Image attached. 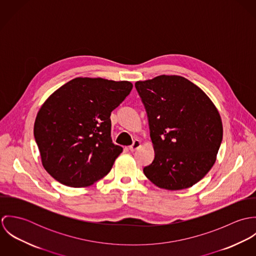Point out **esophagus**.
<instances>
[{
    "instance_id": "esophagus-1",
    "label": "esophagus",
    "mask_w": 256,
    "mask_h": 256,
    "mask_svg": "<svg viewBox=\"0 0 256 256\" xmlns=\"http://www.w3.org/2000/svg\"><path fill=\"white\" fill-rule=\"evenodd\" d=\"M140 146H141V142H140L139 140H135V141L133 142V144L129 146V150H130L131 152H134V150H136L137 148H139Z\"/></svg>"
}]
</instances>
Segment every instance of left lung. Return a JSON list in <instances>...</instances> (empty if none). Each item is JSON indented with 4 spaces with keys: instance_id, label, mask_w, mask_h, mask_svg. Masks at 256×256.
<instances>
[{
    "instance_id": "obj_1",
    "label": "left lung",
    "mask_w": 256,
    "mask_h": 256,
    "mask_svg": "<svg viewBox=\"0 0 256 256\" xmlns=\"http://www.w3.org/2000/svg\"><path fill=\"white\" fill-rule=\"evenodd\" d=\"M135 86L154 150L145 176L160 188L191 187L216 162L222 140L219 111L199 86L180 76L162 74Z\"/></svg>"
}]
</instances>
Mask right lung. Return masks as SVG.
I'll list each match as a JSON object with an SVG mask.
<instances>
[{"instance_id": "add662e5", "label": "right lung", "mask_w": 256, "mask_h": 256, "mask_svg": "<svg viewBox=\"0 0 256 256\" xmlns=\"http://www.w3.org/2000/svg\"><path fill=\"white\" fill-rule=\"evenodd\" d=\"M132 88L127 80L76 78L46 100L34 132L43 168L53 178L86 187L110 172L123 150L112 143L110 114Z\"/></svg>"}]
</instances>
